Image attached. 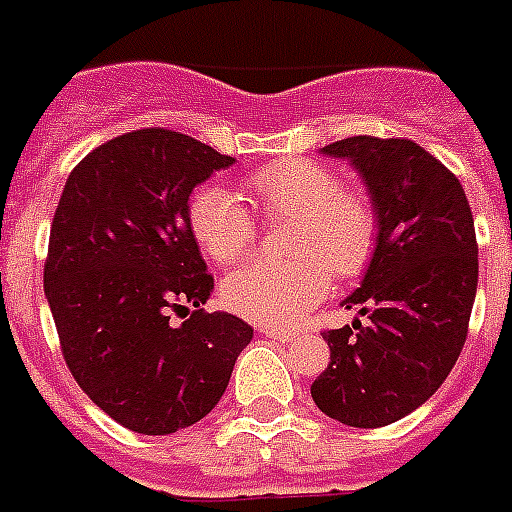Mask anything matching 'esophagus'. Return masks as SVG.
Returning a JSON list of instances; mask_svg holds the SVG:
<instances>
[{"label":"esophagus","mask_w":512,"mask_h":512,"mask_svg":"<svg viewBox=\"0 0 512 512\" xmlns=\"http://www.w3.org/2000/svg\"><path fill=\"white\" fill-rule=\"evenodd\" d=\"M257 331L263 336H268V339H276V342H292L294 331H289V328H276V326H257Z\"/></svg>","instance_id":"34e87169"}]
</instances>
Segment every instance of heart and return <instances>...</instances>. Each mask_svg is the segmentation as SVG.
I'll return each instance as SVG.
<instances>
[{
    "instance_id": "obj_1",
    "label": "heart",
    "mask_w": 512,
    "mask_h": 512,
    "mask_svg": "<svg viewBox=\"0 0 512 512\" xmlns=\"http://www.w3.org/2000/svg\"><path fill=\"white\" fill-rule=\"evenodd\" d=\"M270 218H297L294 260H257L226 278L223 299L249 321L289 326L331 292V270L360 276L378 247V218L363 191L342 186L339 173L313 160H278L247 178ZM189 228L218 265H234L255 247L257 220L242 197L202 186L189 202Z\"/></svg>"
}]
</instances>
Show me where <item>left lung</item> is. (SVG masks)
<instances>
[{"label":"left lung","instance_id":"1","mask_svg":"<svg viewBox=\"0 0 512 512\" xmlns=\"http://www.w3.org/2000/svg\"><path fill=\"white\" fill-rule=\"evenodd\" d=\"M321 152L363 176L378 247L342 302L371 326L323 331L331 363L310 394L328 418L378 429L421 407L458 363L479 284L476 228L455 173L415 141L350 136Z\"/></svg>","mask_w":512,"mask_h":512}]
</instances>
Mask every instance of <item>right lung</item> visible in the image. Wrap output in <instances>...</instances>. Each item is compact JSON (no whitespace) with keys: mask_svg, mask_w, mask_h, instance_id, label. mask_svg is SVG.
Listing matches in <instances>:
<instances>
[{"mask_svg":"<svg viewBox=\"0 0 512 512\" xmlns=\"http://www.w3.org/2000/svg\"><path fill=\"white\" fill-rule=\"evenodd\" d=\"M234 162L141 128L83 157L54 210L44 294L62 357L91 402L136 434L202 421L252 342L242 318L202 310L215 284L189 228L194 186Z\"/></svg>","mask_w":512,"mask_h":512,"instance_id":"obj_1","label":"right lung"}]
</instances>
